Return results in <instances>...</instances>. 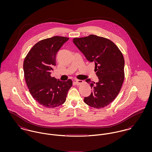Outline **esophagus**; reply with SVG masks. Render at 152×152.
<instances>
[{
	"instance_id": "34e87169",
	"label": "esophagus",
	"mask_w": 152,
	"mask_h": 152,
	"mask_svg": "<svg viewBox=\"0 0 152 152\" xmlns=\"http://www.w3.org/2000/svg\"><path fill=\"white\" fill-rule=\"evenodd\" d=\"M75 83L76 85L79 86V85H80L81 84L83 83V80H75Z\"/></svg>"
}]
</instances>
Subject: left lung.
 Returning <instances> with one entry per match:
<instances>
[{
  "label": "left lung",
  "instance_id": "obj_1",
  "mask_svg": "<svg viewBox=\"0 0 152 152\" xmlns=\"http://www.w3.org/2000/svg\"><path fill=\"white\" fill-rule=\"evenodd\" d=\"M73 43L87 60L95 63L99 81L86 80L92 89L84 102L95 108H102L111 103L120 92L125 78V60L116 45L108 39L91 34L73 39Z\"/></svg>",
  "mask_w": 152,
  "mask_h": 152
}]
</instances>
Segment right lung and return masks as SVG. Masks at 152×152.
Masks as SVG:
<instances>
[{"mask_svg":"<svg viewBox=\"0 0 152 152\" xmlns=\"http://www.w3.org/2000/svg\"><path fill=\"white\" fill-rule=\"evenodd\" d=\"M69 38L54 36L42 40L29 51L23 62L24 75L33 98L45 108H53L65 102L72 81H60L51 77L56 54Z\"/></svg>","mask_w":152,"mask_h":152,"instance_id":"right-lung-1","label":"right lung"}]
</instances>
